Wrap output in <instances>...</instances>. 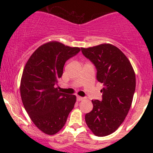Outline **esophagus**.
Wrapping results in <instances>:
<instances>
[{
  "mask_svg": "<svg viewBox=\"0 0 153 153\" xmlns=\"http://www.w3.org/2000/svg\"><path fill=\"white\" fill-rule=\"evenodd\" d=\"M82 100H84V98L81 97V96H77V101H81Z\"/></svg>",
  "mask_w": 153,
  "mask_h": 153,
  "instance_id": "34e87169",
  "label": "esophagus"
}]
</instances>
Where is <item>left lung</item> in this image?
<instances>
[{
	"instance_id": "1",
	"label": "left lung",
	"mask_w": 153,
	"mask_h": 153,
	"mask_svg": "<svg viewBox=\"0 0 153 153\" xmlns=\"http://www.w3.org/2000/svg\"><path fill=\"white\" fill-rule=\"evenodd\" d=\"M82 54L97 69V80L103 83L102 101H92L93 110L85 116L87 126L96 136L105 137L119 127L127 117L136 87L130 61L111 44L84 48Z\"/></svg>"
}]
</instances>
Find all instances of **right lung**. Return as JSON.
<instances>
[{
  "label": "right lung",
  "instance_id": "obj_1",
  "mask_svg": "<svg viewBox=\"0 0 153 153\" xmlns=\"http://www.w3.org/2000/svg\"><path fill=\"white\" fill-rule=\"evenodd\" d=\"M80 51L51 41L39 47L24 67L20 83L23 105L35 126L46 134L62 129L76 102L75 95L63 94L54 86L65 63Z\"/></svg>",
  "mask_w": 153,
  "mask_h": 153
}]
</instances>
